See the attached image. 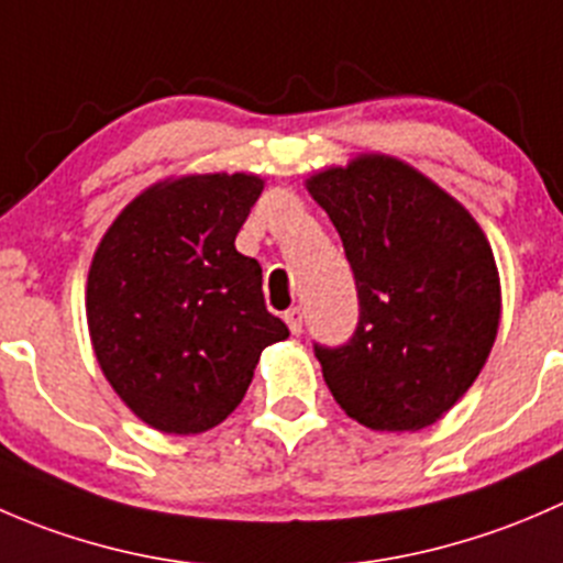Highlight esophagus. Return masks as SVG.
Here are the masks:
<instances>
[{"label":"esophagus","mask_w":563,"mask_h":563,"mask_svg":"<svg viewBox=\"0 0 563 563\" xmlns=\"http://www.w3.org/2000/svg\"><path fill=\"white\" fill-rule=\"evenodd\" d=\"M284 322H287L289 331H292L295 336H298V333L303 331V311H300L298 306H292V309L284 311Z\"/></svg>","instance_id":"obj_1"}]
</instances>
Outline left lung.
<instances>
[{"instance_id":"obj_1","label":"left lung","mask_w":563,"mask_h":563,"mask_svg":"<svg viewBox=\"0 0 563 563\" xmlns=\"http://www.w3.org/2000/svg\"><path fill=\"white\" fill-rule=\"evenodd\" d=\"M306 188L336 227L358 289L353 336L314 344L333 399L369 430L435 424L498 333L500 282L482 227L391 155H358Z\"/></svg>"}]
</instances>
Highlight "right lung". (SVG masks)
Wrapping results in <instances>:
<instances>
[{
	"label": "right lung",
	"instance_id": "obj_1",
	"mask_svg": "<svg viewBox=\"0 0 563 563\" xmlns=\"http://www.w3.org/2000/svg\"><path fill=\"white\" fill-rule=\"evenodd\" d=\"M263 194L257 175H186L139 194L87 276V322L117 397L169 435L221 424L260 353L289 336L265 309L263 268L235 238Z\"/></svg>",
	"mask_w": 563,
	"mask_h": 563
}]
</instances>
